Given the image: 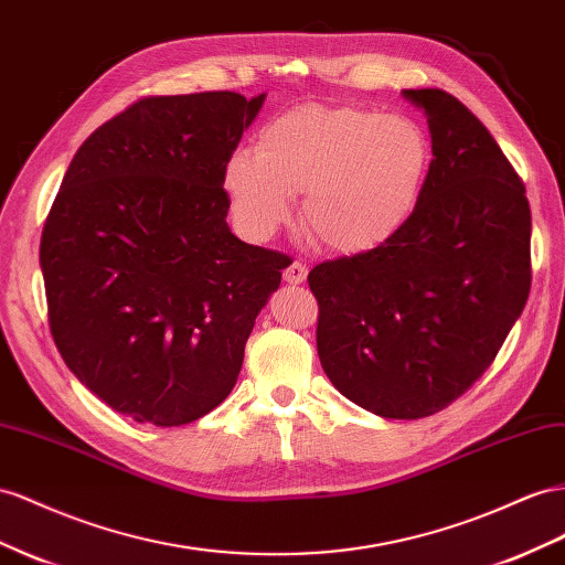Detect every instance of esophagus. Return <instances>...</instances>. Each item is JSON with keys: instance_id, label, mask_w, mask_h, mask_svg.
I'll use <instances>...</instances> for the list:
<instances>
[{"instance_id": "1", "label": "esophagus", "mask_w": 565, "mask_h": 565, "mask_svg": "<svg viewBox=\"0 0 565 565\" xmlns=\"http://www.w3.org/2000/svg\"><path fill=\"white\" fill-rule=\"evenodd\" d=\"M307 264H301V262H292L289 264L285 270H282V278H285V282H289V285H301L303 280H307Z\"/></svg>"}]
</instances>
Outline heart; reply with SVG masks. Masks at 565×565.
I'll use <instances>...</instances> for the list:
<instances>
[{"instance_id": "heart-1", "label": "heart", "mask_w": 565, "mask_h": 565, "mask_svg": "<svg viewBox=\"0 0 565 565\" xmlns=\"http://www.w3.org/2000/svg\"><path fill=\"white\" fill-rule=\"evenodd\" d=\"M435 166L420 120L365 106H295L223 166V190L239 231L266 239L292 216L338 254L385 245L416 216Z\"/></svg>"}]
</instances>
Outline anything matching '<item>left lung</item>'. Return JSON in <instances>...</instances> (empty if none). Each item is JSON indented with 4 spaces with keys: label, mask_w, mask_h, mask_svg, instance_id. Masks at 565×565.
Segmentation results:
<instances>
[{
    "label": "left lung",
    "mask_w": 565,
    "mask_h": 565,
    "mask_svg": "<svg viewBox=\"0 0 565 565\" xmlns=\"http://www.w3.org/2000/svg\"><path fill=\"white\" fill-rule=\"evenodd\" d=\"M428 116L430 185L373 252L318 264L316 344L330 383L383 418L447 408L490 369L530 295L525 185L476 114L445 89H404Z\"/></svg>",
    "instance_id": "left-lung-1"
}]
</instances>
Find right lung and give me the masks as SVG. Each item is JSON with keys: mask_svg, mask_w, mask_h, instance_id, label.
I'll list each match as a JSON object with an SVG mask.
<instances>
[{"mask_svg": "<svg viewBox=\"0 0 565 565\" xmlns=\"http://www.w3.org/2000/svg\"><path fill=\"white\" fill-rule=\"evenodd\" d=\"M266 95L145 97L75 151L44 221L50 330L71 373L137 423L206 416L237 383L285 254L225 223L223 166Z\"/></svg>", "mask_w": 565, "mask_h": 565, "instance_id": "add662e5", "label": "right lung"}]
</instances>
